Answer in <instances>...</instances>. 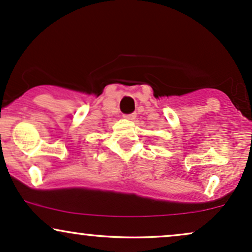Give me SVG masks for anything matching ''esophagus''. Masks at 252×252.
Here are the masks:
<instances>
[{
    "label": "esophagus",
    "instance_id": "34e87169",
    "mask_svg": "<svg viewBox=\"0 0 252 252\" xmlns=\"http://www.w3.org/2000/svg\"><path fill=\"white\" fill-rule=\"evenodd\" d=\"M124 117L128 119V120H134V119L137 118V114H135V113H131V114H125Z\"/></svg>",
    "mask_w": 252,
    "mask_h": 252
}]
</instances>
